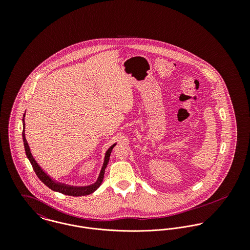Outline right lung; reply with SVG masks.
Masks as SVG:
<instances>
[{"instance_id": "right-lung-1", "label": "right lung", "mask_w": 250, "mask_h": 250, "mask_svg": "<svg viewBox=\"0 0 250 250\" xmlns=\"http://www.w3.org/2000/svg\"><path fill=\"white\" fill-rule=\"evenodd\" d=\"M25 115H26V111L24 112V115H23V133H22V138H23V143H24V147H25V151H26V155H27V158L29 159L30 163L32 164L33 166V168L35 170V172L37 175V177L40 179V181L42 183H44L48 188H50L52 190L54 191H58V192H61V193H63V194H66V195H71V196H83V195H87V194H90L92 192H94L102 184L103 182V179H104V174H105V169L107 167V164H108V160H109V156H110V153H111V150L112 148L116 145V143H113L107 151L105 153V158H104V163H103V166H102V168L100 170V173H99V176L97 180L93 183V184H90L88 186H71V185H68V184H64V183H61V182H58L57 180L52 178L48 173H46L42 168L41 167L37 164V162L36 161V159L34 158L32 152H31V149H30V146H29V143L26 140V136H25Z\"/></svg>"}]
</instances>
